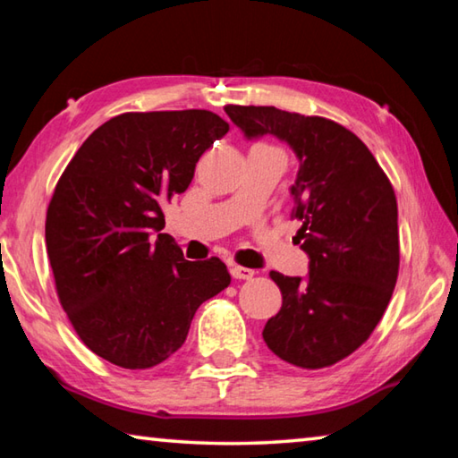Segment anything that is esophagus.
<instances>
[{
    "instance_id": "1",
    "label": "esophagus",
    "mask_w": 458,
    "mask_h": 458,
    "mask_svg": "<svg viewBox=\"0 0 458 458\" xmlns=\"http://www.w3.org/2000/svg\"><path fill=\"white\" fill-rule=\"evenodd\" d=\"M230 273L234 278H238V281H248V278L254 276V270L252 268H246V267H238L234 265L230 268Z\"/></svg>"
}]
</instances>
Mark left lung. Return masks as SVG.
<instances>
[{"label":"left lung","instance_id":"left-lung-1","mask_svg":"<svg viewBox=\"0 0 458 458\" xmlns=\"http://www.w3.org/2000/svg\"><path fill=\"white\" fill-rule=\"evenodd\" d=\"M248 141L270 135L299 159L289 188L307 276L270 273L283 307L267 321L268 350L293 366L319 369L369 337L398 278V204L392 183L361 139L323 117L275 106L228 105Z\"/></svg>","mask_w":458,"mask_h":458}]
</instances>
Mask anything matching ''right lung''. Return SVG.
<instances>
[{
  "label": "right lung",
  "mask_w": 458,
  "mask_h": 458,
  "mask_svg": "<svg viewBox=\"0 0 458 458\" xmlns=\"http://www.w3.org/2000/svg\"><path fill=\"white\" fill-rule=\"evenodd\" d=\"M210 111L125 113L81 145L54 190L46 246L60 303L90 352L147 369L180 350L198 307L230 284L220 259L190 262L164 208L228 133Z\"/></svg>",
  "instance_id": "obj_1"
}]
</instances>
